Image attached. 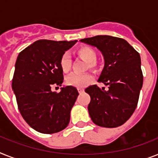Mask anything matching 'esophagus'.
Returning a JSON list of instances; mask_svg holds the SVG:
<instances>
[{
  "label": "esophagus",
  "mask_w": 158,
  "mask_h": 158,
  "mask_svg": "<svg viewBox=\"0 0 158 158\" xmlns=\"http://www.w3.org/2000/svg\"><path fill=\"white\" fill-rule=\"evenodd\" d=\"M78 91H79V93L81 94L84 92V89L83 88H78Z\"/></svg>",
  "instance_id": "34e87169"
}]
</instances>
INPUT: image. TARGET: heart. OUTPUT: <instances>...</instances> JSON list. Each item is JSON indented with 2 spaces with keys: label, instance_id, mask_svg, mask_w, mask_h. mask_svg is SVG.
<instances>
[{
  "label": "heart",
  "instance_id": "b5f03b06",
  "mask_svg": "<svg viewBox=\"0 0 158 158\" xmlns=\"http://www.w3.org/2000/svg\"><path fill=\"white\" fill-rule=\"evenodd\" d=\"M77 54L81 59L88 63L89 69H95L97 68V63H96L97 52L93 48L89 46L81 47L77 50ZM60 66L64 73H68L70 70L71 58L68 53H64L61 56L60 60ZM93 80V76L89 73H72L66 77V82L68 85L77 87V88H83L87 85L90 84Z\"/></svg>",
  "mask_w": 158,
  "mask_h": 158
}]
</instances>
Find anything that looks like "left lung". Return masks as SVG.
<instances>
[{
    "label": "left lung",
    "mask_w": 158,
    "mask_h": 158,
    "mask_svg": "<svg viewBox=\"0 0 158 158\" xmlns=\"http://www.w3.org/2000/svg\"><path fill=\"white\" fill-rule=\"evenodd\" d=\"M80 41L97 48L105 61L98 81L108 85L107 90L97 85L85 90L90 96L89 116L101 127H118L131 116L137 106L143 85L140 54L125 40L110 35H97Z\"/></svg>",
    "instance_id": "1"
}]
</instances>
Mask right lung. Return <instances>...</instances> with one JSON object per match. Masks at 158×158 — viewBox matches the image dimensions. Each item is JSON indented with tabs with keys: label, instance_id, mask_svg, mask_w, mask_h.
<instances>
[{
	"label": "right lung",
	"instance_id": "1",
	"mask_svg": "<svg viewBox=\"0 0 158 158\" xmlns=\"http://www.w3.org/2000/svg\"><path fill=\"white\" fill-rule=\"evenodd\" d=\"M77 42L38 40L18 56L12 89L22 116L39 132L56 133L69 123L77 89L68 85L56 93L51 88L61 86L64 76L60 60Z\"/></svg>",
	"mask_w": 158,
	"mask_h": 158
}]
</instances>
